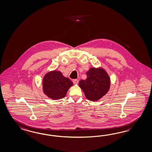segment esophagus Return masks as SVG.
<instances>
[{
	"instance_id": "obj_1",
	"label": "esophagus",
	"mask_w": 152,
	"mask_h": 152,
	"mask_svg": "<svg viewBox=\"0 0 152 152\" xmlns=\"http://www.w3.org/2000/svg\"><path fill=\"white\" fill-rule=\"evenodd\" d=\"M73 82L74 83V84H78V82H79V80L74 79V80H73Z\"/></svg>"
}]
</instances>
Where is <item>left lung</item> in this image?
I'll use <instances>...</instances> for the list:
<instances>
[{"mask_svg":"<svg viewBox=\"0 0 152 152\" xmlns=\"http://www.w3.org/2000/svg\"><path fill=\"white\" fill-rule=\"evenodd\" d=\"M86 80H80L79 86L87 99L97 101L105 96L110 87V78L105 70L102 67H92L87 71Z\"/></svg>","mask_w":152,"mask_h":152,"instance_id":"8db88e82","label":"left lung"}]
</instances>
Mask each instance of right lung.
<instances>
[{"instance_id": "right-lung-1", "label": "right lung", "mask_w": 152, "mask_h": 152, "mask_svg": "<svg viewBox=\"0 0 152 152\" xmlns=\"http://www.w3.org/2000/svg\"><path fill=\"white\" fill-rule=\"evenodd\" d=\"M73 83L65 77L59 70H52L44 75L43 80V91L48 98L58 100L64 98L68 91Z\"/></svg>"}]
</instances>
